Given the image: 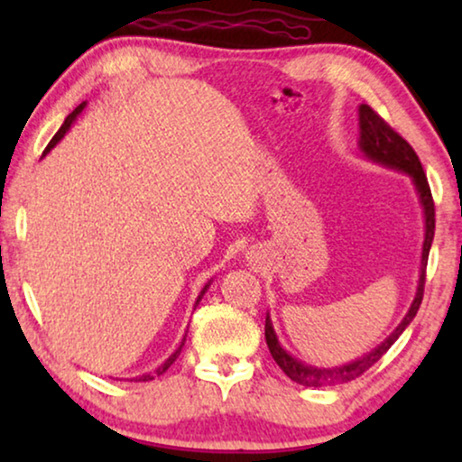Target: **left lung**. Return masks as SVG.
Listing matches in <instances>:
<instances>
[{
    "label": "left lung",
    "mask_w": 462,
    "mask_h": 462,
    "mask_svg": "<svg viewBox=\"0 0 462 462\" xmlns=\"http://www.w3.org/2000/svg\"><path fill=\"white\" fill-rule=\"evenodd\" d=\"M357 119H359L357 149L364 160L376 163V166L393 170V172L406 174L408 179L412 180V187L422 210V223H425V239H422L419 282H416V294L412 299V305L408 307V313L403 315V319L397 324L395 330L391 332L381 345H376L374 349L364 353L362 357L353 359V362H346L340 365H328V368H324V365L305 364L302 359L294 357L292 353L283 349L280 338H277L271 315L267 313V318H264V338H267L271 356H273L277 365L286 372V376L292 378L294 383L302 384V387H334V384L349 383L353 378L362 376L365 370L372 368V365H374L378 359L391 349V345L402 337L403 330L410 326V321L416 318V311H419L420 300H422V288H425L427 258H429V250H431L433 233H435V206L431 198V189H429L427 176L422 172L419 155H416L414 149L410 147V144L403 141L395 130H391L368 105H359Z\"/></svg>",
    "instance_id": "obj_1"
}]
</instances>
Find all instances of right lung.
<instances>
[{
	"mask_svg": "<svg viewBox=\"0 0 462 462\" xmlns=\"http://www.w3.org/2000/svg\"><path fill=\"white\" fill-rule=\"evenodd\" d=\"M86 100H84V103H81L79 106H78V109H75L73 113H71V116H69L67 119H65V124H62L60 125V130L59 132H56V134H54V138H52V141H50V144H48V147H46V151H43V155H46V153H50V151H52L54 147H56V144H59L60 141H62V138H65V134H67V132L69 130H71V125L75 124V119H78L79 116H81V111H84L86 109ZM214 280H208V283H206V286L204 288H201V292L198 294V300H195V307H198L199 305V300L201 299H204V294L208 292V288H210V283H212ZM185 340H187V332H185V337H182V340H180V345H179V349H176L174 353H172V356H170L168 359H166V362H163V364H160V365H157V368L153 370V372H147V374H141V376H136V378H130V381H143V383H147V381H153V378L155 376H162L163 374V372H166L168 368H170V365H172L174 362H176V357H179L180 356V351H182V346H185Z\"/></svg>",
	"mask_w": 462,
	"mask_h": 462,
	"instance_id": "add662e5",
	"label": "right lung"
}]
</instances>
